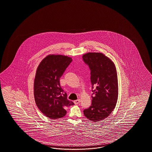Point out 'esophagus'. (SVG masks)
Returning <instances> with one entry per match:
<instances>
[{
	"instance_id": "obj_1",
	"label": "esophagus",
	"mask_w": 152,
	"mask_h": 152,
	"mask_svg": "<svg viewBox=\"0 0 152 152\" xmlns=\"http://www.w3.org/2000/svg\"><path fill=\"white\" fill-rule=\"evenodd\" d=\"M80 101H81V99H77V100L74 101V103H75V104H79V103L80 102Z\"/></svg>"
}]
</instances>
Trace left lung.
Wrapping results in <instances>:
<instances>
[{
    "label": "left lung",
    "mask_w": 152,
    "mask_h": 152,
    "mask_svg": "<svg viewBox=\"0 0 152 152\" xmlns=\"http://www.w3.org/2000/svg\"><path fill=\"white\" fill-rule=\"evenodd\" d=\"M83 60L91 71L93 91L91 106L84 110V114L91 121H100L109 116L117 102L118 86L115 67L102 53L85 54Z\"/></svg>",
    "instance_id": "1"
}]
</instances>
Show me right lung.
<instances>
[{
	"label": "right lung",
	"instance_id": "add662e5",
	"mask_svg": "<svg viewBox=\"0 0 152 152\" xmlns=\"http://www.w3.org/2000/svg\"><path fill=\"white\" fill-rule=\"evenodd\" d=\"M72 61L67 56L50 55L37 68L34 83L35 101L39 110L50 119L64 116L67 107L74 104L60 85V79Z\"/></svg>",
	"mask_w": 152,
	"mask_h": 152
}]
</instances>
